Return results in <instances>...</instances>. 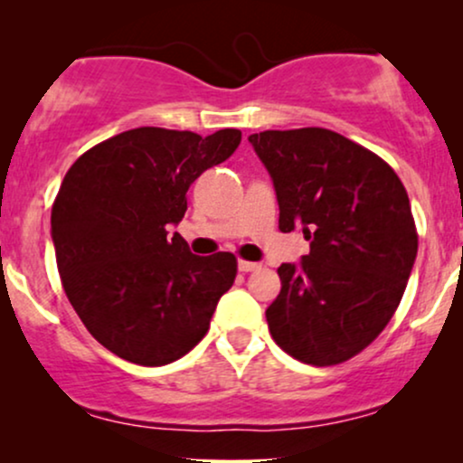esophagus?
<instances>
[{"instance_id": "34e87169", "label": "esophagus", "mask_w": 463, "mask_h": 463, "mask_svg": "<svg viewBox=\"0 0 463 463\" xmlns=\"http://www.w3.org/2000/svg\"><path fill=\"white\" fill-rule=\"evenodd\" d=\"M239 272H254V269L261 268V263H252V261H239L237 263Z\"/></svg>"}]
</instances>
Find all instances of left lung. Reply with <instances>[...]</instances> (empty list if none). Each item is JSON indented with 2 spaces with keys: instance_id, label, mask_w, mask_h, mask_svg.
<instances>
[{
  "instance_id": "1",
  "label": "left lung",
  "mask_w": 463,
  "mask_h": 463,
  "mask_svg": "<svg viewBox=\"0 0 463 463\" xmlns=\"http://www.w3.org/2000/svg\"><path fill=\"white\" fill-rule=\"evenodd\" d=\"M248 141L272 178L279 228L311 241L298 263L279 268L269 333L302 364H342L374 342L405 294L418 254L407 191L383 158L333 130Z\"/></svg>"
}]
</instances>
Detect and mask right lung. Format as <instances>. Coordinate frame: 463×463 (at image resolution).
I'll use <instances>...</instances> for the list:
<instances>
[{"mask_svg":"<svg viewBox=\"0 0 463 463\" xmlns=\"http://www.w3.org/2000/svg\"><path fill=\"white\" fill-rule=\"evenodd\" d=\"M241 143L226 128H135L84 152L69 167L54 206L58 274L89 333L117 357L167 365L209 331L235 283L231 252L198 257L178 232L187 191Z\"/></svg>","mask_w":463,"mask_h":463,"instance_id":"add662e5","label":"right lung"}]
</instances>
